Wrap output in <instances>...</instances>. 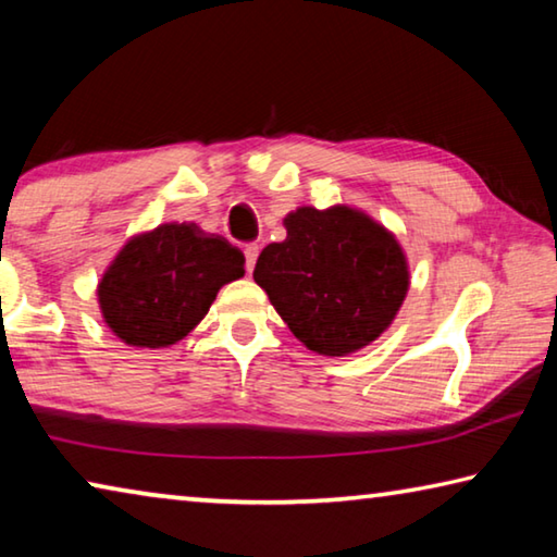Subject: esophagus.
<instances>
[{
	"mask_svg": "<svg viewBox=\"0 0 557 557\" xmlns=\"http://www.w3.org/2000/svg\"><path fill=\"white\" fill-rule=\"evenodd\" d=\"M243 252H245V270L252 272V270H256V260H258V256H260V248H258V243H250V245H245Z\"/></svg>",
	"mask_w": 557,
	"mask_h": 557,
	"instance_id": "1",
	"label": "esophagus"
}]
</instances>
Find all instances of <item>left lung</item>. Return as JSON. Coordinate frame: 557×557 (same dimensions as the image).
<instances>
[{"instance_id": "left-lung-1", "label": "left lung", "mask_w": 557, "mask_h": 557, "mask_svg": "<svg viewBox=\"0 0 557 557\" xmlns=\"http://www.w3.org/2000/svg\"><path fill=\"white\" fill-rule=\"evenodd\" d=\"M287 238L260 252L258 285L309 351L348 356L393 324L410 287L395 235L351 206L285 215Z\"/></svg>"}]
</instances>
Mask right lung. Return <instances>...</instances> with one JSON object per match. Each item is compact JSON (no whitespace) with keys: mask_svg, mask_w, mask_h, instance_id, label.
<instances>
[{"mask_svg":"<svg viewBox=\"0 0 557 557\" xmlns=\"http://www.w3.org/2000/svg\"><path fill=\"white\" fill-rule=\"evenodd\" d=\"M243 275V252L221 235L196 223H162L132 235L102 272V322L127 346L169 348L209 314L223 285Z\"/></svg>","mask_w":557,"mask_h":557,"instance_id":"obj_1","label":"right lung"}]
</instances>
